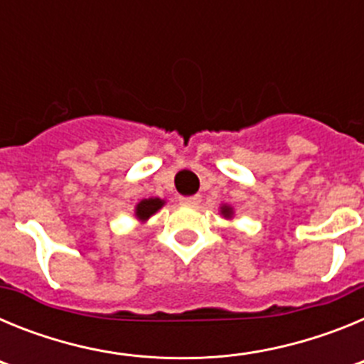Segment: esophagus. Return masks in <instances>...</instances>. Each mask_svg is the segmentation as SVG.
Wrapping results in <instances>:
<instances>
[{"instance_id": "esophagus-1", "label": "esophagus", "mask_w": 364, "mask_h": 364, "mask_svg": "<svg viewBox=\"0 0 364 364\" xmlns=\"http://www.w3.org/2000/svg\"><path fill=\"white\" fill-rule=\"evenodd\" d=\"M202 202L200 195H193V197H180V204L189 205V208H197Z\"/></svg>"}]
</instances>
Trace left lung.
I'll return each mask as SVG.
<instances>
[{
  "mask_svg": "<svg viewBox=\"0 0 364 364\" xmlns=\"http://www.w3.org/2000/svg\"><path fill=\"white\" fill-rule=\"evenodd\" d=\"M222 213L226 215V217H230V215H231V210H230V208H222Z\"/></svg>",
  "mask_w": 364,
  "mask_h": 364,
  "instance_id": "left-lung-1",
  "label": "left lung"
}]
</instances>
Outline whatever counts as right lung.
<instances>
[{
  "instance_id": "1",
  "label": "right lung",
  "mask_w": 364,
  "mask_h": 364,
  "mask_svg": "<svg viewBox=\"0 0 364 364\" xmlns=\"http://www.w3.org/2000/svg\"><path fill=\"white\" fill-rule=\"evenodd\" d=\"M162 204L164 202L160 200V198H147V200H142L136 205V217L146 220V218H149L151 215L156 213V211L162 208Z\"/></svg>"
}]
</instances>
